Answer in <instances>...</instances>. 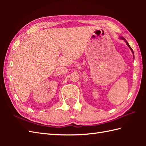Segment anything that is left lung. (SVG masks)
<instances>
[{
    "label": "left lung",
    "instance_id": "obj_1",
    "mask_svg": "<svg viewBox=\"0 0 146 146\" xmlns=\"http://www.w3.org/2000/svg\"><path fill=\"white\" fill-rule=\"evenodd\" d=\"M120 39H122V40H124V41H125V42H126V44H127V46H129V48L131 49V51H132V53H133V54H134V52H133V50H132V49L131 48V46H130V45L129 44V43L127 42V41H126V40H125V39L124 38H123V37H120Z\"/></svg>",
    "mask_w": 146,
    "mask_h": 146
}]
</instances>
